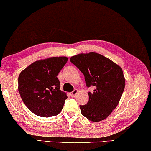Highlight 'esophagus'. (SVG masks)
<instances>
[{"label":"esophagus","mask_w":151,"mask_h":151,"mask_svg":"<svg viewBox=\"0 0 151 151\" xmlns=\"http://www.w3.org/2000/svg\"><path fill=\"white\" fill-rule=\"evenodd\" d=\"M78 92V90H74L72 92L70 93V94L71 96V97H75V96H76V94H77Z\"/></svg>","instance_id":"esophagus-1"}]
</instances>
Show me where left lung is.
I'll return each instance as SVG.
<instances>
[{"instance_id": "obj_1", "label": "left lung", "mask_w": 151, "mask_h": 151, "mask_svg": "<svg viewBox=\"0 0 151 151\" xmlns=\"http://www.w3.org/2000/svg\"><path fill=\"white\" fill-rule=\"evenodd\" d=\"M70 61L84 75L89 101L80 106L83 116L92 122L104 120L119 103L125 87L122 70L110 59L97 53H80L70 58Z\"/></svg>"}]
</instances>
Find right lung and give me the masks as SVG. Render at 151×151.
Masks as SVG:
<instances>
[{
  "mask_svg": "<svg viewBox=\"0 0 151 151\" xmlns=\"http://www.w3.org/2000/svg\"><path fill=\"white\" fill-rule=\"evenodd\" d=\"M68 60L66 57H52L37 61L20 73V96L35 114L47 118L59 114L62 110L68 96L60 90L57 76Z\"/></svg>",
  "mask_w": 151,
  "mask_h": 151,
  "instance_id": "right-lung-1",
  "label": "right lung"
}]
</instances>
